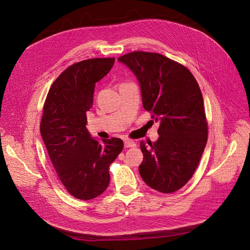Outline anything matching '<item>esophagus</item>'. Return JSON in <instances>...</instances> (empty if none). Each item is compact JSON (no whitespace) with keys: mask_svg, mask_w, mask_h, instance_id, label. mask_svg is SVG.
Masks as SVG:
<instances>
[{"mask_svg":"<svg viewBox=\"0 0 250 250\" xmlns=\"http://www.w3.org/2000/svg\"><path fill=\"white\" fill-rule=\"evenodd\" d=\"M135 146H136V143L134 141H129V140L125 141V148H133Z\"/></svg>","mask_w":250,"mask_h":250,"instance_id":"obj_1","label":"esophagus"}]
</instances>
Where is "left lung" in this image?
<instances>
[{
    "label": "left lung",
    "instance_id": "8db88e82",
    "mask_svg": "<svg viewBox=\"0 0 250 250\" xmlns=\"http://www.w3.org/2000/svg\"><path fill=\"white\" fill-rule=\"evenodd\" d=\"M118 62L136 75L144 108L160 122L159 139L141 142V177L155 190L174 192L193 175L208 140L200 86L187 67L156 52H128Z\"/></svg>",
    "mask_w": 250,
    "mask_h": 250
}]
</instances>
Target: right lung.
I'll use <instances>...</instances> for the list:
<instances>
[{"label": "right lung", "mask_w": 250, "mask_h": 250, "mask_svg": "<svg viewBox=\"0 0 250 250\" xmlns=\"http://www.w3.org/2000/svg\"><path fill=\"white\" fill-rule=\"evenodd\" d=\"M114 58L75 62L52 83L41 122V134L52 166L74 198L88 201L107 188L109 165L124 148L121 139H92L87 111L93 104L95 83L111 70Z\"/></svg>", "instance_id": "right-lung-1"}]
</instances>
